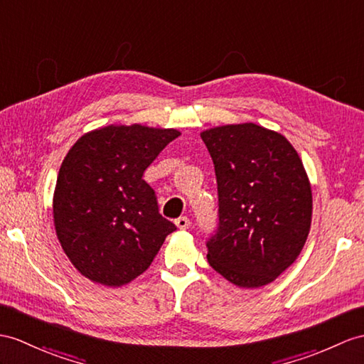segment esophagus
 Wrapping results in <instances>:
<instances>
[{
	"label": "esophagus",
	"instance_id": "1",
	"mask_svg": "<svg viewBox=\"0 0 364 364\" xmlns=\"http://www.w3.org/2000/svg\"><path fill=\"white\" fill-rule=\"evenodd\" d=\"M174 224L177 225V228L187 230V228H190V225H191V220H190V218H187V216H181V218H177V219L174 220Z\"/></svg>",
	"mask_w": 364,
	"mask_h": 364
}]
</instances>
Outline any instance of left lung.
Wrapping results in <instances>:
<instances>
[{
	"label": "left lung",
	"mask_w": 364,
	"mask_h": 364,
	"mask_svg": "<svg viewBox=\"0 0 364 364\" xmlns=\"http://www.w3.org/2000/svg\"><path fill=\"white\" fill-rule=\"evenodd\" d=\"M215 164L219 224L210 265L237 287L269 284L295 262L312 223V190L295 148L255 123L200 132Z\"/></svg>",
	"instance_id": "left-lung-1"
}]
</instances>
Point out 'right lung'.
<instances>
[{"instance_id": "add662e5", "label": "right lung", "mask_w": 364, "mask_h": 364, "mask_svg": "<svg viewBox=\"0 0 364 364\" xmlns=\"http://www.w3.org/2000/svg\"><path fill=\"white\" fill-rule=\"evenodd\" d=\"M177 129L109 125L86 132L60 166L54 193L57 237L74 267L120 287L144 273L176 225L159 213L146 168Z\"/></svg>"}]
</instances>
